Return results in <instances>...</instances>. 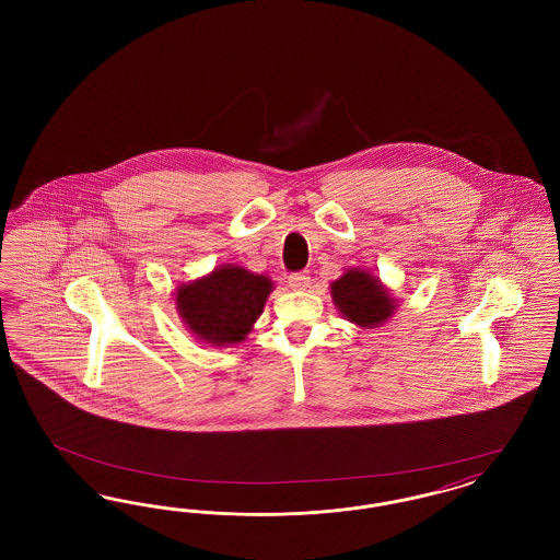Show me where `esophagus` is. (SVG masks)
Instances as JSON below:
<instances>
[{
  "instance_id": "34e87169",
  "label": "esophagus",
  "mask_w": 560,
  "mask_h": 560,
  "mask_svg": "<svg viewBox=\"0 0 560 560\" xmlns=\"http://www.w3.org/2000/svg\"><path fill=\"white\" fill-rule=\"evenodd\" d=\"M288 283H290V288L292 290H306L308 285H311V277H308V272H293L288 277Z\"/></svg>"
}]
</instances>
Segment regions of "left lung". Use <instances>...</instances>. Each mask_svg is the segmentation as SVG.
I'll list each match as a JSON object with an SVG mask.
<instances>
[{
  "label": "left lung",
  "mask_w": 560,
  "mask_h": 560,
  "mask_svg": "<svg viewBox=\"0 0 560 560\" xmlns=\"http://www.w3.org/2000/svg\"><path fill=\"white\" fill-rule=\"evenodd\" d=\"M331 298L350 323L365 329L380 327L393 317L397 308V300L380 283V279L361 268H350L334 281Z\"/></svg>",
  "instance_id": "obj_1"
}]
</instances>
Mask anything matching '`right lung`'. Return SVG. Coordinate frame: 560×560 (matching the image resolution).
<instances>
[{
    "instance_id": "add662e5",
    "label": "right lung",
    "mask_w": 560,
    "mask_h": 560,
    "mask_svg": "<svg viewBox=\"0 0 560 560\" xmlns=\"http://www.w3.org/2000/svg\"><path fill=\"white\" fill-rule=\"evenodd\" d=\"M272 281L243 267L224 265L176 290V308L197 340L240 345L265 311Z\"/></svg>"
}]
</instances>
